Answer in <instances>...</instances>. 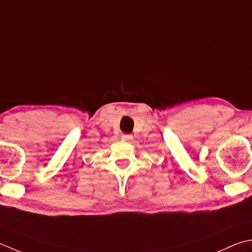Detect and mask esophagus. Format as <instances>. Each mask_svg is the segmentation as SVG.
I'll return each mask as SVG.
<instances>
[{"mask_svg": "<svg viewBox=\"0 0 252 252\" xmlns=\"http://www.w3.org/2000/svg\"><path fill=\"white\" fill-rule=\"evenodd\" d=\"M122 139L124 141H131L132 140V135H123Z\"/></svg>", "mask_w": 252, "mask_h": 252, "instance_id": "34e87169", "label": "esophagus"}]
</instances>
